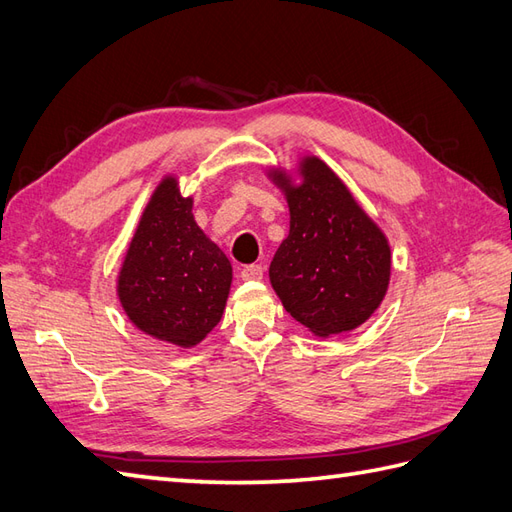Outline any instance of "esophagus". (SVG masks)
Returning a JSON list of instances; mask_svg holds the SVG:
<instances>
[{"mask_svg":"<svg viewBox=\"0 0 512 512\" xmlns=\"http://www.w3.org/2000/svg\"><path fill=\"white\" fill-rule=\"evenodd\" d=\"M263 278V267L260 265H245L241 269V280H260Z\"/></svg>","mask_w":512,"mask_h":512,"instance_id":"obj_1","label":"esophagus"}]
</instances>
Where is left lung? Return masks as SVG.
<instances>
[{
	"label": "left lung",
	"mask_w": 512,
	"mask_h": 512,
	"mask_svg": "<svg viewBox=\"0 0 512 512\" xmlns=\"http://www.w3.org/2000/svg\"><path fill=\"white\" fill-rule=\"evenodd\" d=\"M302 182L269 169L291 213L289 236L269 265L286 313L315 336L350 332L376 313L389 289L391 247L343 184L317 156L297 167Z\"/></svg>",
	"instance_id": "obj_1"
}]
</instances>
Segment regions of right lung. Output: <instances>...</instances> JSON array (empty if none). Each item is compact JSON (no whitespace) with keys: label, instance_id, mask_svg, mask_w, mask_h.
Wrapping results in <instances>:
<instances>
[{"label":"right lung","instance_id":"add662e5","mask_svg":"<svg viewBox=\"0 0 512 512\" xmlns=\"http://www.w3.org/2000/svg\"><path fill=\"white\" fill-rule=\"evenodd\" d=\"M232 284L228 256L193 217V197L165 176L143 210L117 278V295L141 332L193 347L221 321Z\"/></svg>","mask_w":512,"mask_h":512}]
</instances>
